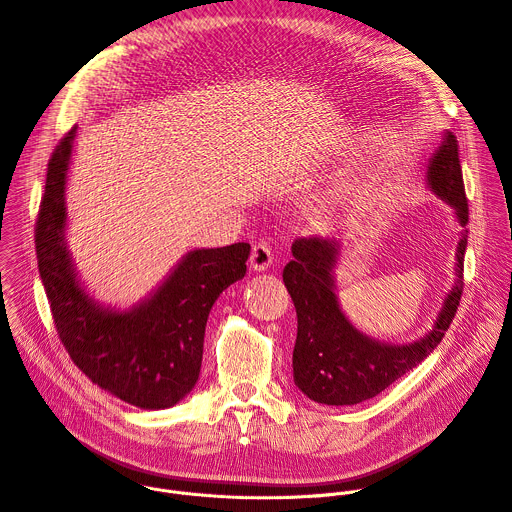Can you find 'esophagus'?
I'll list each match as a JSON object with an SVG mask.
<instances>
[{"mask_svg": "<svg viewBox=\"0 0 512 512\" xmlns=\"http://www.w3.org/2000/svg\"><path fill=\"white\" fill-rule=\"evenodd\" d=\"M275 255H273V249L267 241H257L253 245V251H251V265L255 271H265L271 267Z\"/></svg>", "mask_w": 512, "mask_h": 512, "instance_id": "1", "label": "esophagus"}]
</instances>
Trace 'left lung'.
Masks as SVG:
<instances>
[{
  "label": "left lung",
  "instance_id": "8db88e82",
  "mask_svg": "<svg viewBox=\"0 0 512 512\" xmlns=\"http://www.w3.org/2000/svg\"><path fill=\"white\" fill-rule=\"evenodd\" d=\"M427 184L446 200L458 216L462 239L456 253V283L429 334L417 342L395 346L358 332L340 310L332 269L340 251L338 241L308 237L291 245V259L283 269V283L298 314L294 346V381L316 403L356 405L377 397L391 383L415 369L446 336L464 289V253L468 245V200L464 190L458 139L452 131L427 166Z\"/></svg>",
  "mask_w": 512,
  "mask_h": 512
}]
</instances>
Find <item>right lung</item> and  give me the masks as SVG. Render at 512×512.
<instances>
[{
	"instance_id": "add662e5",
	"label": "right lung",
	"mask_w": 512,
	"mask_h": 512,
	"mask_svg": "<svg viewBox=\"0 0 512 512\" xmlns=\"http://www.w3.org/2000/svg\"><path fill=\"white\" fill-rule=\"evenodd\" d=\"M77 127L56 145L36 221V257L56 332L72 362L101 389L141 409H168L198 381L212 304L245 277L251 245L190 251L131 310L97 304L68 255L66 172Z\"/></svg>"
}]
</instances>
